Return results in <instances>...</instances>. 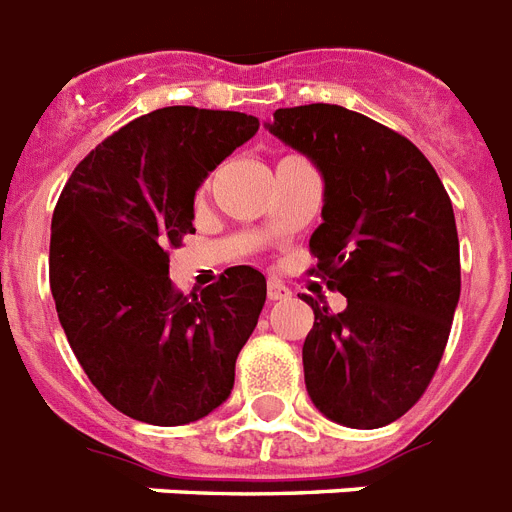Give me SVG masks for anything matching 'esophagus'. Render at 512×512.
<instances>
[{
    "label": "esophagus",
    "mask_w": 512,
    "mask_h": 512,
    "mask_svg": "<svg viewBox=\"0 0 512 512\" xmlns=\"http://www.w3.org/2000/svg\"><path fill=\"white\" fill-rule=\"evenodd\" d=\"M267 296H269V301H282V298L290 296V290L285 288V285H282L280 280H269Z\"/></svg>",
    "instance_id": "esophagus-1"
}]
</instances>
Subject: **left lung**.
Here are the masks:
<instances>
[{"mask_svg":"<svg viewBox=\"0 0 512 512\" xmlns=\"http://www.w3.org/2000/svg\"><path fill=\"white\" fill-rule=\"evenodd\" d=\"M267 129L325 179L309 248L346 296L338 314L304 296L306 391L333 423H394L431 383L460 301L452 200L418 147L362 113L314 102L275 110Z\"/></svg>","mask_w":512,"mask_h":512,"instance_id":"1","label":"left lung"}]
</instances>
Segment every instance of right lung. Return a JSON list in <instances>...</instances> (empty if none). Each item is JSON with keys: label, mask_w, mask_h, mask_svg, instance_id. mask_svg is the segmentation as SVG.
Wrapping results in <instances>:
<instances>
[{"label": "right lung", "mask_w": 512, "mask_h": 512, "mask_svg": "<svg viewBox=\"0 0 512 512\" xmlns=\"http://www.w3.org/2000/svg\"><path fill=\"white\" fill-rule=\"evenodd\" d=\"M259 132L235 110L171 105L110 134L65 182L49 240V288L79 365L118 412L185 425L214 412L259 322L267 280L232 267L179 293L169 248L192 235L203 179Z\"/></svg>", "instance_id": "add662e5"}]
</instances>
